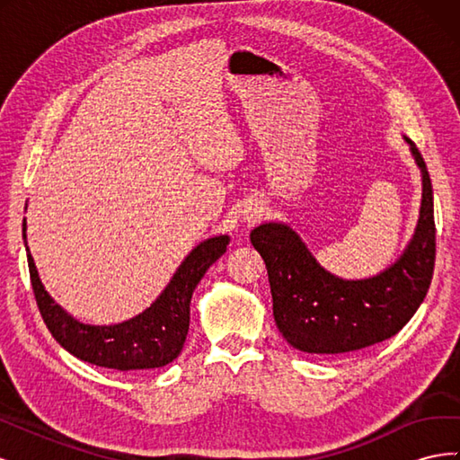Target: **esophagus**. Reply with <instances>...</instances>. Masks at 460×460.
<instances>
[{
  "label": "esophagus",
  "instance_id": "34e87169",
  "mask_svg": "<svg viewBox=\"0 0 460 460\" xmlns=\"http://www.w3.org/2000/svg\"><path fill=\"white\" fill-rule=\"evenodd\" d=\"M259 217H261V211H259L257 207H255V208H247L245 215H243V218H245L247 222H255Z\"/></svg>",
  "mask_w": 460,
  "mask_h": 460
}]
</instances>
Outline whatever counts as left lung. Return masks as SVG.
<instances>
[{"mask_svg": "<svg viewBox=\"0 0 460 460\" xmlns=\"http://www.w3.org/2000/svg\"><path fill=\"white\" fill-rule=\"evenodd\" d=\"M422 172L420 217L402 255L380 274L343 280L318 264L297 232L284 222L252 230L267 264L276 326L289 345L314 355H338L380 343L405 326L424 301L434 274V191L419 147L405 136Z\"/></svg>", "mask_w": 460, "mask_h": 460, "instance_id": "left-lung-1", "label": "left lung"}]
</instances>
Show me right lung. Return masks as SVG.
Wrapping results in <instances>:
<instances>
[{
	"mask_svg": "<svg viewBox=\"0 0 460 460\" xmlns=\"http://www.w3.org/2000/svg\"><path fill=\"white\" fill-rule=\"evenodd\" d=\"M22 240L29 259L31 282L41 318L58 343L84 363L113 370H149L172 363L180 355L190 328V301L208 267L225 255L228 235H215L191 249L163 294L137 316L120 324H82L55 303L40 282L31 249L26 245V218Z\"/></svg>",
	"mask_w": 460,
	"mask_h": 460,
	"instance_id": "right-lung-1",
	"label": "right lung"
}]
</instances>
